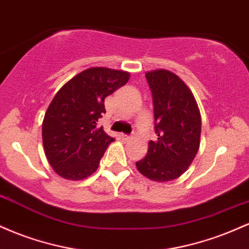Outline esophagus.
Returning <instances> with one entry per match:
<instances>
[{"instance_id":"esophagus-1","label":"esophagus","mask_w":249,"mask_h":249,"mask_svg":"<svg viewBox=\"0 0 249 249\" xmlns=\"http://www.w3.org/2000/svg\"><path fill=\"white\" fill-rule=\"evenodd\" d=\"M121 137H122V139L124 142H128L131 139V136H127V134H124V133H122Z\"/></svg>"}]
</instances>
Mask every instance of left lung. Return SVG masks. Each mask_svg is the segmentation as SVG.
<instances>
[{"mask_svg":"<svg viewBox=\"0 0 249 249\" xmlns=\"http://www.w3.org/2000/svg\"><path fill=\"white\" fill-rule=\"evenodd\" d=\"M153 99L157 141L148 142L145 158L136 162L153 181L179 178L198 153L201 117L192 91L176 73L159 69L145 73Z\"/></svg>","mask_w":249,"mask_h":249,"instance_id":"8db88e82","label":"left lung"}]
</instances>
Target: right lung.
<instances>
[{"label":"right lung","instance_id":"add662e5","mask_svg":"<svg viewBox=\"0 0 249 249\" xmlns=\"http://www.w3.org/2000/svg\"><path fill=\"white\" fill-rule=\"evenodd\" d=\"M130 78V73L108 68H90L65 83L51 101L42 124L48 161L68 180L88 178L98 168L115 138L97 126L105 113L104 99Z\"/></svg>","mask_w":249,"mask_h":249}]
</instances>
